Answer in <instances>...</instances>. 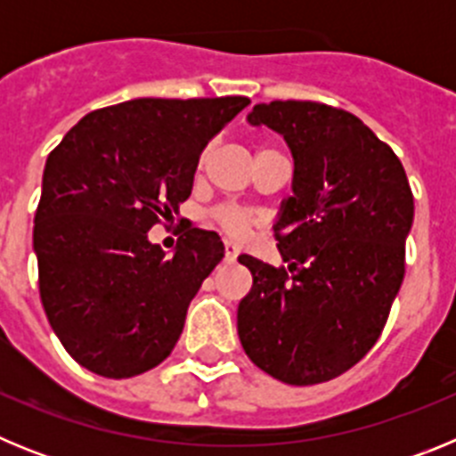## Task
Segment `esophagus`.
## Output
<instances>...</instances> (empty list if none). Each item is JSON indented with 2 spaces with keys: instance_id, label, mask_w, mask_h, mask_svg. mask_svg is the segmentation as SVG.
Returning <instances> with one entry per match:
<instances>
[{
  "instance_id": "34e87169",
  "label": "esophagus",
  "mask_w": 456,
  "mask_h": 456,
  "mask_svg": "<svg viewBox=\"0 0 456 456\" xmlns=\"http://www.w3.org/2000/svg\"><path fill=\"white\" fill-rule=\"evenodd\" d=\"M224 248H225V263H235L237 253H240L237 244H232V241H225Z\"/></svg>"
}]
</instances>
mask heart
Wrapping results in <instances>:
<instances>
[{"label":"heart","instance_id":"b5f03b06","mask_svg":"<svg viewBox=\"0 0 456 456\" xmlns=\"http://www.w3.org/2000/svg\"><path fill=\"white\" fill-rule=\"evenodd\" d=\"M216 219H219L221 228L231 235H241L251 225V215L244 212V209L237 208H224L216 212Z\"/></svg>","mask_w":456,"mask_h":456}]
</instances>
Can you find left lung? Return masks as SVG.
<instances>
[{"label": "left lung", "instance_id": "left-lung-1", "mask_svg": "<svg viewBox=\"0 0 456 456\" xmlns=\"http://www.w3.org/2000/svg\"><path fill=\"white\" fill-rule=\"evenodd\" d=\"M247 120L283 136L294 173L273 224L288 267L240 256L253 288L237 305V333L273 379L322 384L381 336L404 281L413 193L397 155L349 111L276 100Z\"/></svg>", "mask_w": 456, "mask_h": 456}]
</instances>
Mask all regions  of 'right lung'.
<instances>
[{
	"instance_id": "obj_1",
	"label": "right lung",
	"mask_w": 456,
	"mask_h": 456,
	"mask_svg": "<svg viewBox=\"0 0 456 456\" xmlns=\"http://www.w3.org/2000/svg\"><path fill=\"white\" fill-rule=\"evenodd\" d=\"M248 104L127 100L84 116L50 152L34 219L40 301L79 365L127 379L173 352L224 241L189 225L167 256L148 231L173 219L200 152Z\"/></svg>"
}]
</instances>
